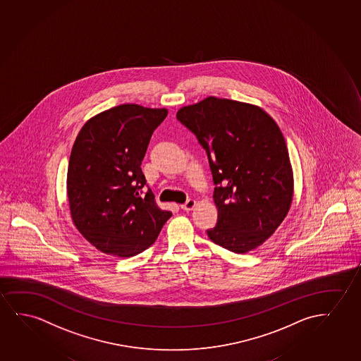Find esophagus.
I'll return each mask as SVG.
<instances>
[{
    "mask_svg": "<svg viewBox=\"0 0 361 361\" xmlns=\"http://www.w3.org/2000/svg\"><path fill=\"white\" fill-rule=\"evenodd\" d=\"M195 204H197V202L194 199H188L185 203L180 205V208L183 209L184 212H189L195 207Z\"/></svg>",
    "mask_w": 361,
    "mask_h": 361,
    "instance_id": "esophagus-1",
    "label": "esophagus"
}]
</instances>
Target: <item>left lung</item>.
<instances>
[{
	"label": "left lung",
	"instance_id": "obj_1",
	"mask_svg": "<svg viewBox=\"0 0 361 361\" xmlns=\"http://www.w3.org/2000/svg\"><path fill=\"white\" fill-rule=\"evenodd\" d=\"M177 120L205 149L218 223L209 239L235 254L264 244L283 221L293 195L285 137L259 107L209 97L184 106Z\"/></svg>",
	"mask_w": 361,
	"mask_h": 361
}]
</instances>
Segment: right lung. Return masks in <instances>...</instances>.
Returning <instances> with one entry per match:
<instances>
[{
    "instance_id": "1",
    "label": "right lung",
    "mask_w": 361,
    "mask_h": 361,
    "mask_svg": "<svg viewBox=\"0 0 361 361\" xmlns=\"http://www.w3.org/2000/svg\"><path fill=\"white\" fill-rule=\"evenodd\" d=\"M166 109L123 104L92 117L71 148L68 198L71 218L102 252L131 257L156 241L172 216L161 210L141 169L152 133Z\"/></svg>"
}]
</instances>
